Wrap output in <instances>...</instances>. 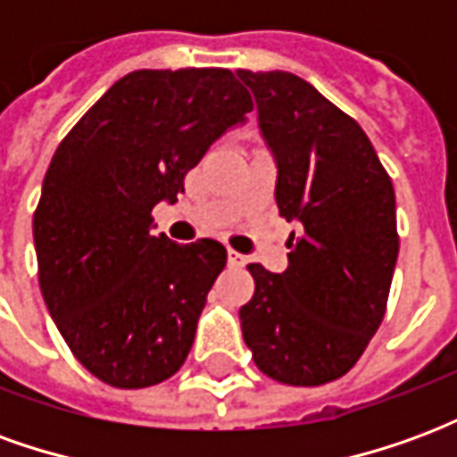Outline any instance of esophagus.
<instances>
[{"label": "esophagus", "instance_id": "esophagus-1", "mask_svg": "<svg viewBox=\"0 0 457 457\" xmlns=\"http://www.w3.org/2000/svg\"><path fill=\"white\" fill-rule=\"evenodd\" d=\"M228 264L235 269L245 267V264H247V257H245V254H239V252H235V249H228Z\"/></svg>", "mask_w": 457, "mask_h": 457}]
</instances>
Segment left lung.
<instances>
[{
	"label": "left lung",
	"instance_id": "8db88e82",
	"mask_svg": "<svg viewBox=\"0 0 457 457\" xmlns=\"http://www.w3.org/2000/svg\"><path fill=\"white\" fill-rule=\"evenodd\" d=\"M277 163L288 267L249 264L254 296L239 308L242 336L262 372L318 386L343 377L386 311L399 235L392 179L362 127L303 78L237 71Z\"/></svg>",
	"mask_w": 457,
	"mask_h": 457
}]
</instances>
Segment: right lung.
Here are the masks:
<instances>
[{"instance_id":"obj_1","label":"right lung","mask_w":457,"mask_h":457,"mask_svg":"<svg viewBox=\"0 0 457 457\" xmlns=\"http://www.w3.org/2000/svg\"><path fill=\"white\" fill-rule=\"evenodd\" d=\"M252 97L225 68L134 71L55 149L34 212L48 313L87 372L120 389L151 386L186 362L228 252L215 239L154 235L151 210Z\"/></svg>"}]
</instances>
